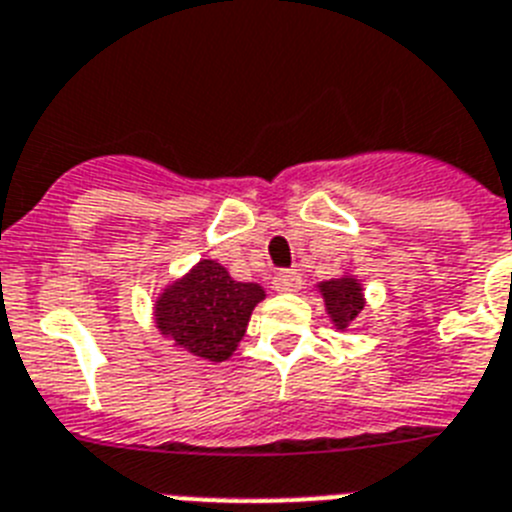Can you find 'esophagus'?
Masks as SVG:
<instances>
[{
  "label": "esophagus",
  "instance_id": "obj_1",
  "mask_svg": "<svg viewBox=\"0 0 512 512\" xmlns=\"http://www.w3.org/2000/svg\"><path fill=\"white\" fill-rule=\"evenodd\" d=\"M301 273H296V270H278L273 278V286L275 291L281 293H296L301 288Z\"/></svg>",
  "mask_w": 512,
  "mask_h": 512
}]
</instances>
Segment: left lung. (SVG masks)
<instances>
[{
	"instance_id": "8db88e82",
	"label": "left lung",
	"mask_w": 512,
	"mask_h": 512,
	"mask_svg": "<svg viewBox=\"0 0 512 512\" xmlns=\"http://www.w3.org/2000/svg\"><path fill=\"white\" fill-rule=\"evenodd\" d=\"M322 296L327 311L332 314V322L345 330L358 319L363 311V293L361 283H355V278H337V281L322 283Z\"/></svg>"
}]
</instances>
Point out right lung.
Masks as SVG:
<instances>
[{
	"instance_id": "obj_1",
	"label": "right lung",
	"mask_w": 512,
	"mask_h": 512,
	"mask_svg": "<svg viewBox=\"0 0 512 512\" xmlns=\"http://www.w3.org/2000/svg\"><path fill=\"white\" fill-rule=\"evenodd\" d=\"M262 299L257 283L231 281L219 262L201 260L157 301V324L182 350L221 363L234 353Z\"/></svg>"
}]
</instances>
